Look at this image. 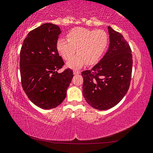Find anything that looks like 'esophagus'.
Masks as SVG:
<instances>
[{
    "mask_svg": "<svg viewBox=\"0 0 153 153\" xmlns=\"http://www.w3.org/2000/svg\"><path fill=\"white\" fill-rule=\"evenodd\" d=\"M73 74H81V72L80 71H76V70H75V71H73Z\"/></svg>",
    "mask_w": 153,
    "mask_h": 153,
    "instance_id": "esophagus-1",
    "label": "esophagus"
}]
</instances>
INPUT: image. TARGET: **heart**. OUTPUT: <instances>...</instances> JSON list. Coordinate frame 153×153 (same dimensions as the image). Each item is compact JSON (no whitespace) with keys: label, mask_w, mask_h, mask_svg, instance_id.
I'll return each instance as SVG.
<instances>
[{"label":"heart","mask_w":153,"mask_h":153,"mask_svg":"<svg viewBox=\"0 0 153 153\" xmlns=\"http://www.w3.org/2000/svg\"><path fill=\"white\" fill-rule=\"evenodd\" d=\"M67 40L60 39L57 42V49L65 60H71L76 52L73 60L67 64L72 69L81 68L85 64L95 63L105 50L108 36L102 29H88L76 27L71 29L66 36Z\"/></svg>","instance_id":"b5f03b06"}]
</instances>
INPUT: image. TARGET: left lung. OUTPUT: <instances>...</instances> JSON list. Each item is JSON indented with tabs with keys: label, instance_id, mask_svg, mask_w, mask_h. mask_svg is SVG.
<instances>
[{
	"label": "left lung",
	"instance_id": "8db88e82",
	"mask_svg": "<svg viewBox=\"0 0 153 153\" xmlns=\"http://www.w3.org/2000/svg\"><path fill=\"white\" fill-rule=\"evenodd\" d=\"M108 52L91 70L82 72V94L93 108L106 110L116 105L129 89L132 71V50L124 36L108 27Z\"/></svg>",
	"mask_w": 153,
	"mask_h": 153
}]
</instances>
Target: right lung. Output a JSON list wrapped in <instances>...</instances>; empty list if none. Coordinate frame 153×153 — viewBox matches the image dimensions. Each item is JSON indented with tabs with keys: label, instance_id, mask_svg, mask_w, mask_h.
I'll return each instance as SVG.
<instances>
[{
	"label": "right lung",
	"instance_id": "add662e5",
	"mask_svg": "<svg viewBox=\"0 0 153 153\" xmlns=\"http://www.w3.org/2000/svg\"><path fill=\"white\" fill-rule=\"evenodd\" d=\"M61 30L58 25L44 23L33 29L24 39L20 52V73L24 91L32 103L44 109L55 108L66 98L73 77L59 56L57 41Z\"/></svg>",
	"mask_w": 153,
	"mask_h": 153
}]
</instances>
